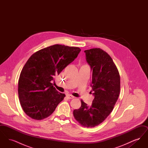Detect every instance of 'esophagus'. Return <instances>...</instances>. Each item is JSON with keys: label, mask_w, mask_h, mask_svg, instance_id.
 I'll list each match as a JSON object with an SVG mask.
<instances>
[{"label": "esophagus", "mask_w": 148, "mask_h": 148, "mask_svg": "<svg viewBox=\"0 0 148 148\" xmlns=\"http://www.w3.org/2000/svg\"><path fill=\"white\" fill-rule=\"evenodd\" d=\"M66 98H67L69 99L74 98V97H73V95H71V94H67V95H66Z\"/></svg>", "instance_id": "1"}]
</instances>
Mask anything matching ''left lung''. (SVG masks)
Here are the masks:
<instances>
[{
    "mask_svg": "<svg viewBox=\"0 0 148 148\" xmlns=\"http://www.w3.org/2000/svg\"><path fill=\"white\" fill-rule=\"evenodd\" d=\"M86 60L92 72V105L81 100L82 106L73 111L76 120L82 126L92 127L98 125L113 110L119 95L120 78L113 59L105 51L93 48L84 51Z\"/></svg>",
    "mask_w": 148,
    "mask_h": 148,
    "instance_id": "obj_1",
    "label": "left lung"
}]
</instances>
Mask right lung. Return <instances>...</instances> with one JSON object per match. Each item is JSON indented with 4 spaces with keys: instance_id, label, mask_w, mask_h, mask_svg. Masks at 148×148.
<instances>
[{
    "instance_id": "obj_1",
    "label": "right lung",
    "mask_w": 148,
    "mask_h": 148,
    "mask_svg": "<svg viewBox=\"0 0 148 148\" xmlns=\"http://www.w3.org/2000/svg\"><path fill=\"white\" fill-rule=\"evenodd\" d=\"M81 49L56 44L33 54L21 71L18 95L25 113L32 119L50 115L65 95L58 92L51 81L73 62Z\"/></svg>"
}]
</instances>
